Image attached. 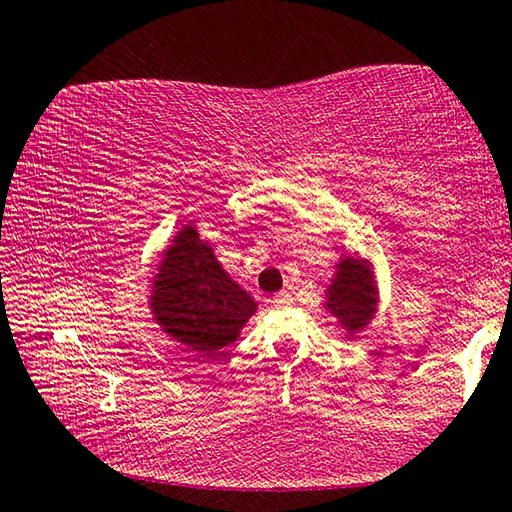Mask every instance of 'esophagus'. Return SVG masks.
<instances>
[{
    "mask_svg": "<svg viewBox=\"0 0 512 512\" xmlns=\"http://www.w3.org/2000/svg\"><path fill=\"white\" fill-rule=\"evenodd\" d=\"M273 306H277V309H284V306H291L293 304V295L288 293V291H280V293H275L273 295Z\"/></svg>",
    "mask_w": 512,
    "mask_h": 512,
    "instance_id": "obj_1",
    "label": "esophagus"
}]
</instances>
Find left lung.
Wrapping results in <instances>:
<instances>
[{
	"mask_svg": "<svg viewBox=\"0 0 512 512\" xmlns=\"http://www.w3.org/2000/svg\"><path fill=\"white\" fill-rule=\"evenodd\" d=\"M380 306V282L376 264L365 255L338 257L336 271L324 291L322 309L336 318L338 329L353 340L374 322Z\"/></svg>",
	"mask_w": 512,
	"mask_h": 512,
	"instance_id": "obj_1",
	"label": "left lung"
}]
</instances>
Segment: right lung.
Returning <instances> with one entry per match:
<instances>
[{
	"label": "right lung",
	"instance_id": "add662e5",
	"mask_svg": "<svg viewBox=\"0 0 512 512\" xmlns=\"http://www.w3.org/2000/svg\"><path fill=\"white\" fill-rule=\"evenodd\" d=\"M147 309L176 345L199 358H217L241 336L257 302L219 264L194 221L174 232L150 277Z\"/></svg>",
	"mask_w": 512,
	"mask_h": 512
}]
</instances>
